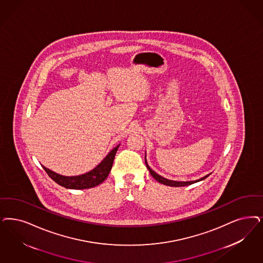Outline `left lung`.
<instances>
[{
  "mask_svg": "<svg viewBox=\"0 0 263 263\" xmlns=\"http://www.w3.org/2000/svg\"><path fill=\"white\" fill-rule=\"evenodd\" d=\"M145 165H146V168L148 169V171L151 173V175L154 177V179L156 180V181H158V182H160V183H163L165 185H169V186H175V187H178V186H186V185H190V184H192V183H195V182H198L200 181H203V180H205L207 177L210 176V174L208 175H206V176H204V177H202V178H200L198 180H195V181H172V180H168V179H166V178H164L162 176H160V175H158L157 173L154 172V170L148 166V164L146 162V158H145Z\"/></svg>",
  "mask_w": 263,
  "mask_h": 263,
  "instance_id": "obj_1",
  "label": "left lung"
}]
</instances>
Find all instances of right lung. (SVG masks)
Here are the masks:
<instances>
[{
    "label": "right lung",
    "instance_id": "obj_1",
    "mask_svg": "<svg viewBox=\"0 0 263 263\" xmlns=\"http://www.w3.org/2000/svg\"><path fill=\"white\" fill-rule=\"evenodd\" d=\"M118 147L119 145L114 147L108 155L94 169H92L89 172L79 175V176H71V177L62 176L60 174H57L47 169L45 166H43V168L55 182H57L59 185L64 186L66 189H70V190L91 189L99 185L100 183H102L108 178Z\"/></svg>",
    "mask_w": 263,
    "mask_h": 263
}]
</instances>
